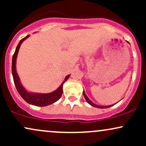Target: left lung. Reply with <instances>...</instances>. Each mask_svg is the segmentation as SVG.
<instances>
[{
    "label": "left lung",
    "instance_id": "obj_1",
    "mask_svg": "<svg viewBox=\"0 0 146 146\" xmlns=\"http://www.w3.org/2000/svg\"><path fill=\"white\" fill-rule=\"evenodd\" d=\"M83 94H84V98H85V100H86V102H88V103L90 105H91L92 106L96 107V108H109V107H110V106H113L114 105V104L110 105V106H99V105H96V104H95L94 103H93V102H92L89 100V99H88V97L86 96V95L85 94L84 90V91H83Z\"/></svg>",
    "mask_w": 146,
    "mask_h": 146
}]
</instances>
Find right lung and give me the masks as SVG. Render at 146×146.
Masks as SVG:
<instances>
[{
  "label": "right lung",
  "mask_w": 146,
  "mask_h": 146,
  "mask_svg": "<svg viewBox=\"0 0 146 146\" xmlns=\"http://www.w3.org/2000/svg\"><path fill=\"white\" fill-rule=\"evenodd\" d=\"M29 37V35L25 37L24 38L21 40L20 42L18 43L17 47L16 48V51L14 53V56L12 58V65H11V71H12V75L13 78H14V84L16 86V89L19 94L23 98V100L25 102H27L28 104H32L34 106H46L50 105L51 104H53L54 102L58 101L59 99L61 98L62 95V86L63 84L68 80L70 75H68L64 80V82L62 83L59 88H58L55 91L52 92L51 93H47V94H39V93H30L29 92L27 91L25 89L24 87L21 85L20 82L19 78L18 75L16 73V58H17V55L18 53V50H19L21 44H22L23 41L25 40L26 38Z\"/></svg>",
  "instance_id": "1"
}]
</instances>
